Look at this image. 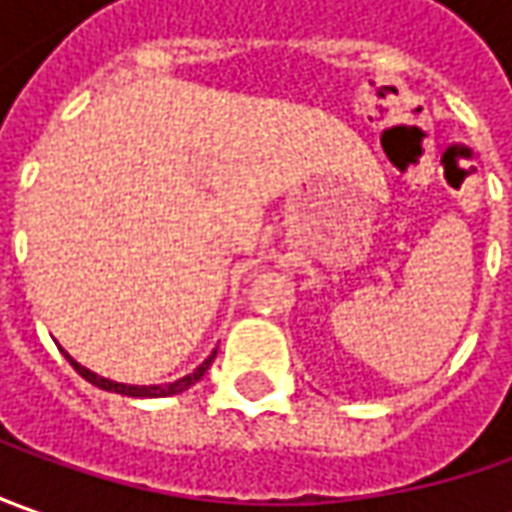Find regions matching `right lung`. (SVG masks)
I'll return each mask as SVG.
<instances>
[{"label": "right lung", "mask_w": 512, "mask_h": 512, "mask_svg": "<svg viewBox=\"0 0 512 512\" xmlns=\"http://www.w3.org/2000/svg\"><path fill=\"white\" fill-rule=\"evenodd\" d=\"M215 354H218V348H215V351H212V354H209V357H206V360H203L192 374L175 379V382H167V385H124V382H113V379L98 377V374H93L90 368L79 365L73 357H67V360L73 362V368L79 371L81 377L87 379V382H93V385L101 388V391H113V394H124V397H172V394H184L186 388H192V385H195V382L209 371V365H212V360H215Z\"/></svg>", "instance_id": "obj_1"}]
</instances>
